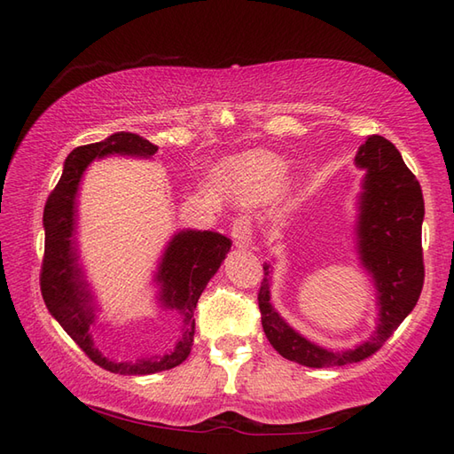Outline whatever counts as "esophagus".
I'll return each mask as SVG.
<instances>
[{
  "label": "esophagus",
  "instance_id": "esophagus-1",
  "mask_svg": "<svg viewBox=\"0 0 454 454\" xmlns=\"http://www.w3.org/2000/svg\"><path fill=\"white\" fill-rule=\"evenodd\" d=\"M232 238L238 247H249L254 242V224L247 216H238L232 224Z\"/></svg>",
  "mask_w": 454,
  "mask_h": 454
}]
</instances>
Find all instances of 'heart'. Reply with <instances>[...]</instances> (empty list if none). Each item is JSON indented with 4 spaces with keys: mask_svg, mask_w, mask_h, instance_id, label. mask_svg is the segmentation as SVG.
I'll list each match as a JSON object with an SVG mask.
<instances>
[{
    "mask_svg": "<svg viewBox=\"0 0 454 454\" xmlns=\"http://www.w3.org/2000/svg\"><path fill=\"white\" fill-rule=\"evenodd\" d=\"M288 163L273 152L255 150L238 156L226 169V181L239 202L257 205L285 187Z\"/></svg>",
    "mask_w": 454,
    "mask_h": 454,
    "instance_id": "obj_1",
    "label": "heart"
}]
</instances>
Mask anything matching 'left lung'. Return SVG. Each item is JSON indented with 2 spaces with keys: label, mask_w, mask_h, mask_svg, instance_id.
<instances>
[{
  "label": "left lung",
  "mask_w": 454,
  "mask_h": 454,
  "mask_svg": "<svg viewBox=\"0 0 454 454\" xmlns=\"http://www.w3.org/2000/svg\"><path fill=\"white\" fill-rule=\"evenodd\" d=\"M355 163L364 169L356 249L379 293V325L374 333L355 349L327 351L294 332L269 302V265L263 267L265 277L257 294L269 343L285 359L312 369L359 363L374 355L418 304L426 278L421 249L426 208L416 176L403 163L396 146L379 134L366 138Z\"/></svg>",
  "instance_id": "1"
}]
</instances>
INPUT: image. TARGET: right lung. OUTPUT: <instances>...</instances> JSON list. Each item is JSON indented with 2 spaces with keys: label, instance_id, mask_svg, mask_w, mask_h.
I'll return each instance as SVG.
<instances>
[{
  "label": "right lung",
  "instance_id": "obj_1",
  "mask_svg": "<svg viewBox=\"0 0 454 454\" xmlns=\"http://www.w3.org/2000/svg\"><path fill=\"white\" fill-rule=\"evenodd\" d=\"M158 146L132 132H117L109 138L75 148L64 161L62 177L44 205V257L41 267V293L44 304L64 332L82 347V351L101 369L117 374H153L173 369L187 359L195 335V312L199 296L218 271L230 252V238L218 232L181 230L171 238L163 254L156 281L160 283V302L181 317L183 332L176 349L169 355L140 359L137 363H117L103 356L93 345L90 327L95 322V304L88 283L83 281L75 249V195L85 168L95 158L109 153L153 156Z\"/></svg>",
  "mask_w": 454,
  "mask_h": 454
}]
</instances>
